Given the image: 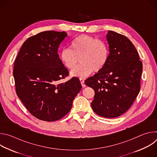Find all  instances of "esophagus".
<instances>
[{"mask_svg": "<svg viewBox=\"0 0 157 157\" xmlns=\"http://www.w3.org/2000/svg\"><path fill=\"white\" fill-rule=\"evenodd\" d=\"M79 80H80V82H81V85H82V86L83 87H86V84H84V80L83 79H79Z\"/></svg>", "mask_w": 157, "mask_h": 157, "instance_id": "1", "label": "esophagus"}]
</instances>
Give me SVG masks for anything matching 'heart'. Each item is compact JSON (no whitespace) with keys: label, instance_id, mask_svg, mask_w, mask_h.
I'll list each match as a JSON object with an SVG mask.
<instances>
[{"label":"heart","instance_id":"obj_1","mask_svg":"<svg viewBox=\"0 0 157 157\" xmlns=\"http://www.w3.org/2000/svg\"><path fill=\"white\" fill-rule=\"evenodd\" d=\"M109 55V48L105 41L82 34L71 41V50H62L59 57L61 63L70 70L74 69L79 58L81 64L71 72V75L82 78L93 71L101 70L107 62Z\"/></svg>","mask_w":157,"mask_h":157}]
</instances>
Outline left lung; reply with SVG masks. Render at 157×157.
<instances>
[{
  "label": "left lung",
  "mask_w": 157,
  "mask_h": 157,
  "mask_svg": "<svg viewBox=\"0 0 157 157\" xmlns=\"http://www.w3.org/2000/svg\"><path fill=\"white\" fill-rule=\"evenodd\" d=\"M106 37L110 52L107 62L85 84L94 90L91 102L94 113L114 118L125 113L139 94L143 66L138 52L127 37L111 30Z\"/></svg>",
  "instance_id": "1"
}]
</instances>
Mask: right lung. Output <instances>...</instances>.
<instances>
[{
	"instance_id": "1",
	"label": "right lung",
	"mask_w": 157,
	"mask_h": 157,
	"mask_svg": "<svg viewBox=\"0 0 157 157\" xmlns=\"http://www.w3.org/2000/svg\"><path fill=\"white\" fill-rule=\"evenodd\" d=\"M64 32L44 31L29 37L15 60L13 77L18 97L29 113L47 122L58 121L70 111L82 88L79 79L69 76L58 54Z\"/></svg>"
}]
</instances>
